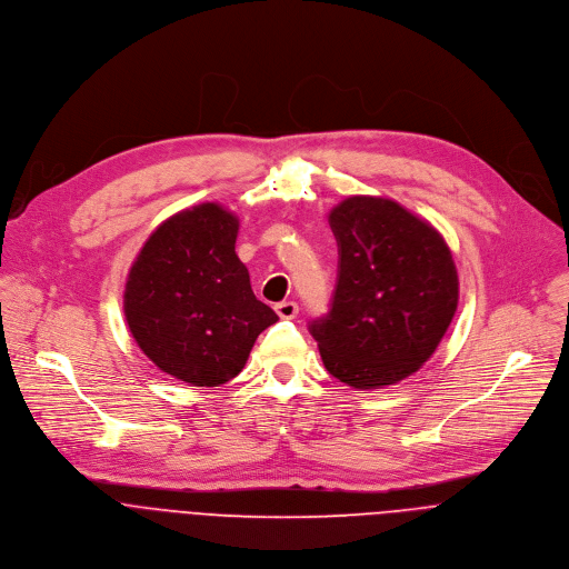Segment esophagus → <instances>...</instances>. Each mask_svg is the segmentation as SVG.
I'll list each match as a JSON object with an SVG mask.
<instances>
[{"instance_id": "34e87169", "label": "esophagus", "mask_w": 569, "mask_h": 569, "mask_svg": "<svg viewBox=\"0 0 569 569\" xmlns=\"http://www.w3.org/2000/svg\"><path fill=\"white\" fill-rule=\"evenodd\" d=\"M276 313L284 320H291V318L298 316V305L293 300H282V302L276 305Z\"/></svg>"}]
</instances>
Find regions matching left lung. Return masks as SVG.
Masks as SVG:
<instances>
[{
  "mask_svg": "<svg viewBox=\"0 0 569 569\" xmlns=\"http://www.w3.org/2000/svg\"><path fill=\"white\" fill-rule=\"evenodd\" d=\"M338 278L329 313L311 320L322 363L357 390L415 375L458 309L460 280L437 229L386 197L355 194L329 212Z\"/></svg>",
  "mask_w": 569,
  "mask_h": 569,
  "instance_id": "1",
  "label": "left lung"
}]
</instances>
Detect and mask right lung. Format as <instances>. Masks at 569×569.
I'll use <instances>...</instances> for the list:
<instances>
[{
    "label": "right lung",
    "mask_w": 569,
    "mask_h": 569,
    "mask_svg": "<svg viewBox=\"0 0 569 569\" xmlns=\"http://www.w3.org/2000/svg\"><path fill=\"white\" fill-rule=\"evenodd\" d=\"M240 219L214 201L186 208L148 238L123 293L130 331L166 375L199 388L238 377L276 311L236 253Z\"/></svg>",
    "instance_id": "obj_1"
}]
</instances>
